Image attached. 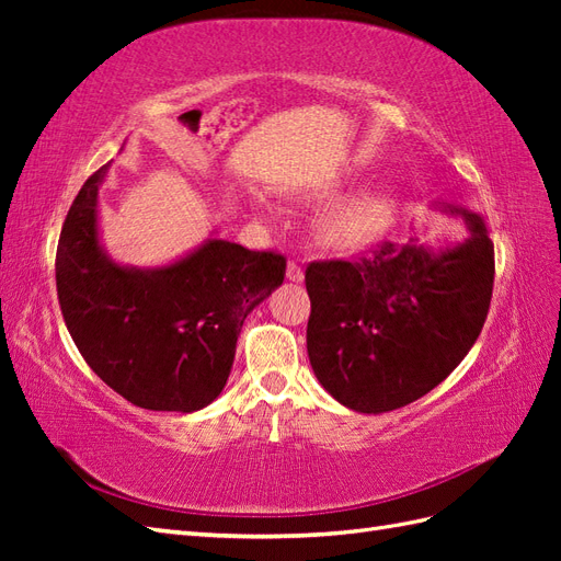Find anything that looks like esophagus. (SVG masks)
Masks as SVG:
<instances>
[{
    "instance_id": "esophagus-1",
    "label": "esophagus",
    "mask_w": 561,
    "mask_h": 561,
    "mask_svg": "<svg viewBox=\"0 0 561 561\" xmlns=\"http://www.w3.org/2000/svg\"><path fill=\"white\" fill-rule=\"evenodd\" d=\"M285 276H287V280H293V283H301L304 280V268L295 262V260H290L287 262V271H285Z\"/></svg>"
}]
</instances>
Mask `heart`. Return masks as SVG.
I'll return each instance as SVG.
<instances>
[{"label": "heart", "mask_w": 561, "mask_h": 561, "mask_svg": "<svg viewBox=\"0 0 561 561\" xmlns=\"http://www.w3.org/2000/svg\"><path fill=\"white\" fill-rule=\"evenodd\" d=\"M390 219H393V201L388 194H363L328 219L325 236L339 248H358L377 239Z\"/></svg>", "instance_id": "b5f03b06"}]
</instances>
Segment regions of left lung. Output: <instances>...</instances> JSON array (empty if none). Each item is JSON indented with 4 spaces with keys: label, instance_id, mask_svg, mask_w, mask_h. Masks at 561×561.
Masks as SVG:
<instances>
[{
    "label": "left lung",
    "instance_id": "1",
    "mask_svg": "<svg viewBox=\"0 0 561 561\" xmlns=\"http://www.w3.org/2000/svg\"><path fill=\"white\" fill-rule=\"evenodd\" d=\"M456 213L470 239L439 254L379 241L355 260L307 266L309 360L351 410L381 414L419 400L478 342L494 290V241L482 215Z\"/></svg>",
    "mask_w": 561,
    "mask_h": 561
}]
</instances>
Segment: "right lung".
<instances>
[{"label":"right lung","mask_w":561,"mask_h":561,"mask_svg":"<svg viewBox=\"0 0 561 561\" xmlns=\"http://www.w3.org/2000/svg\"><path fill=\"white\" fill-rule=\"evenodd\" d=\"M107 165L83 182L58 239L65 325L95 375L135 407L196 412L222 393L243 320L283 283L287 260L213 239L168 268L110 262L95 229Z\"/></svg>","instance_id":"1"}]
</instances>
